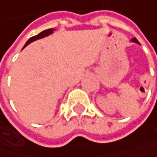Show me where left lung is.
<instances>
[{
  "label": "left lung",
  "mask_w": 157,
  "mask_h": 157,
  "mask_svg": "<svg viewBox=\"0 0 157 157\" xmlns=\"http://www.w3.org/2000/svg\"><path fill=\"white\" fill-rule=\"evenodd\" d=\"M132 41H133V42H135V43H138V44H140V43H139V41H138V40H137L135 37H133V38H132Z\"/></svg>",
  "instance_id": "1"
}]
</instances>
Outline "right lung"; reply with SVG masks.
Listing matches in <instances>:
<instances>
[{"label":"right lung","instance_id":"add662e5","mask_svg":"<svg viewBox=\"0 0 157 157\" xmlns=\"http://www.w3.org/2000/svg\"><path fill=\"white\" fill-rule=\"evenodd\" d=\"M53 31H54V29H48V30H45V31H43V32H41L40 33H38L37 36H33V37H31L28 41L26 42V44H25V46H24V48L27 46V45H29L31 42H33V41H34V40H37V39H40V38H43V37H45V36H49V34H51L52 33H53Z\"/></svg>","mask_w":157,"mask_h":157}]
</instances>
